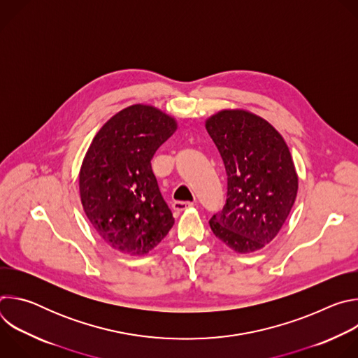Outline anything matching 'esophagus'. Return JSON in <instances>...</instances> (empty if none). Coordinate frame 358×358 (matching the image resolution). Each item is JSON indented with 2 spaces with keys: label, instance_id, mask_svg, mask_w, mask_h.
<instances>
[{
  "label": "esophagus",
  "instance_id": "esophagus-1",
  "mask_svg": "<svg viewBox=\"0 0 358 358\" xmlns=\"http://www.w3.org/2000/svg\"><path fill=\"white\" fill-rule=\"evenodd\" d=\"M195 203L194 202H189V201H174L173 202V208L176 210V211H184V210H187V208H191V207H194Z\"/></svg>",
  "mask_w": 358,
  "mask_h": 358
}]
</instances>
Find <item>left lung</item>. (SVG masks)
Instances as JSON below:
<instances>
[{
  "mask_svg": "<svg viewBox=\"0 0 358 358\" xmlns=\"http://www.w3.org/2000/svg\"><path fill=\"white\" fill-rule=\"evenodd\" d=\"M206 127L227 171V202L210 227L239 253L259 250L278 235L296 199L290 151L272 124L245 110H222Z\"/></svg>",
  "mask_w": 358,
  "mask_h": 358,
  "instance_id": "obj_1",
  "label": "left lung"
}]
</instances>
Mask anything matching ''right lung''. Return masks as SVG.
Masks as SVG:
<instances>
[{
	"label": "right lung",
	"instance_id": "obj_1",
	"mask_svg": "<svg viewBox=\"0 0 358 358\" xmlns=\"http://www.w3.org/2000/svg\"><path fill=\"white\" fill-rule=\"evenodd\" d=\"M177 123L162 110L133 105L94 136L79 174L83 210L106 243L129 255H145L174 225L151 160Z\"/></svg>",
	"mask_w": 358,
	"mask_h": 358
}]
</instances>
